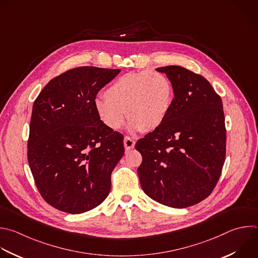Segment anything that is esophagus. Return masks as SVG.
Masks as SVG:
<instances>
[{
	"instance_id": "1",
	"label": "esophagus",
	"mask_w": 258,
	"mask_h": 258,
	"mask_svg": "<svg viewBox=\"0 0 258 258\" xmlns=\"http://www.w3.org/2000/svg\"><path fill=\"white\" fill-rule=\"evenodd\" d=\"M135 144H136V142H135V140H134V139H132L131 137H124L123 145H124V148H125V150H126V151L134 149Z\"/></svg>"
}]
</instances>
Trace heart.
Here are the masks:
<instances>
[{
	"label": "heart",
	"instance_id": "b5f03b06",
	"mask_svg": "<svg viewBox=\"0 0 258 258\" xmlns=\"http://www.w3.org/2000/svg\"><path fill=\"white\" fill-rule=\"evenodd\" d=\"M173 98V84L164 73L132 72L109 86L105 98L95 99L94 109L100 121L112 131L119 130L127 115L133 131L149 132L166 120Z\"/></svg>",
	"mask_w": 258,
	"mask_h": 258
}]
</instances>
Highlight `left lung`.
<instances>
[{
    "label": "left lung",
    "mask_w": 258,
    "mask_h": 258,
    "mask_svg": "<svg viewBox=\"0 0 258 258\" xmlns=\"http://www.w3.org/2000/svg\"><path fill=\"white\" fill-rule=\"evenodd\" d=\"M174 88L170 112L161 126L140 139L138 174L152 200L183 209L207 199L216 187L226 158L223 102L210 82L180 66L156 69Z\"/></svg>",
    "instance_id": "obj_1"
}]
</instances>
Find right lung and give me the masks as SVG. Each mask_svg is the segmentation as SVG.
I'll return each instance as SVG.
<instances>
[{"label": "right lung", "instance_id": "1", "mask_svg": "<svg viewBox=\"0 0 258 258\" xmlns=\"http://www.w3.org/2000/svg\"><path fill=\"white\" fill-rule=\"evenodd\" d=\"M120 70L79 67L50 80L33 103L27 159L35 185L51 207L81 214L109 195L124 154L122 134L97 116V93Z\"/></svg>", "mask_w": 258, "mask_h": 258}]
</instances>
